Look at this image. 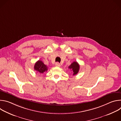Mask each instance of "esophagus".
I'll return each instance as SVG.
<instances>
[{"mask_svg": "<svg viewBox=\"0 0 121 121\" xmlns=\"http://www.w3.org/2000/svg\"><path fill=\"white\" fill-rule=\"evenodd\" d=\"M55 65H56V66H58V67H59V66H60V64H59L58 62H57V63H56V64H55Z\"/></svg>", "mask_w": 121, "mask_h": 121, "instance_id": "1", "label": "esophagus"}]
</instances>
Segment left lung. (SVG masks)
I'll return each mask as SVG.
<instances>
[{
    "mask_svg": "<svg viewBox=\"0 0 121 121\" xmlns=\"http://www.w3.org/2000/svg\"><path fill=\"white\" fill-rule=\"evenodd\" d=\"M68 68L72 70L73 75H77L79 70V65L77 62H73L69 66H68Z\"/></svg>",
    "mask_w": 121,
    "mask_h": 121,
    "instance_id": "obj_1",
    "label": "left lung"
}]
</instances>
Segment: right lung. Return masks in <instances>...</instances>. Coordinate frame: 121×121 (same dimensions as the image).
<instances>
[{
  "label": "right lung",
  "instance_id": "obj_1",
  "mask_svg": "<svg viewBox=\"0 0 121 121\" xmlns=\"http://www.w3.org/2000/svg\"><path fill=\"white\" fill-rule=\"evenodd\" d=\"M34 70H36L37 72L40 74H43L48 70V67L42 61L38 60L36 62L34 66Z\"/></svg>",
  "mask_w": 121,
  "mask_h": 121
}]
</instances>
